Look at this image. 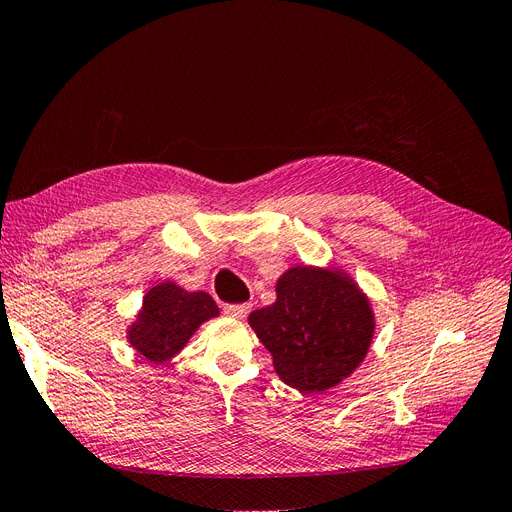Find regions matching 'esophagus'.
<instances>
[{
  "mask_svg": "<svg viewBox=\"0 0 512 512\" xmlns=\"http://www.w3.org/2000/svg\"><path fill=\"white\" fill-rule=\"evenodd\" d=\"M223 310H225L227 317H232V319H244V317L251 312V304H227Z\"/></svg>",
  "mask_w": 512,
  "mask_h": 512,
  "instance_id": "obj_1",
  "label": "esophagus"
}]
</instances>
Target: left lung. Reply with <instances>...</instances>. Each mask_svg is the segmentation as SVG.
<instances>
[{"instance_id":"8db88e82","label":"left lung","mask_w":512,"mask_h":512,"mask_svg":"<svg viewBox=\"0 0 512 512\" xmlns=\"http://www.w3.org/2000/svg\"><path fill=\"white\" fill-rule=\"evenodd\" d=\"M249 325L272 353L280 381L302 393L332 389L368 355L374 312L366 293L338 268L295 266L276 283V302Z\"/></svg>"}]
</instances>
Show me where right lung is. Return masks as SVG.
Masks as SVG:
<instances>
[{
  "label": "right lung",
  "mask_w": 512,
  "mask_h": 512,
  "mask_svg": "<svg viewBox=\"0 0 512 512\" xmlns=\"http://www.w3.org/2000/svg\"><path fill=\"white\" fill-rule=\"evenodd\" d=\"M217 315L219 308L206 291H185L166 280L144 295L127 340L144 359L166 364L185 349L197 327Z\"/></svg>",
  "instance_id": "1"
}]
</instances>
